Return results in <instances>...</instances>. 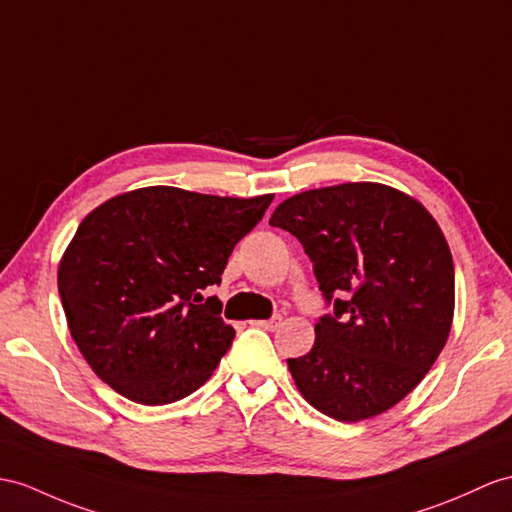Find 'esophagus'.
<instances>
[{
  "mask_svg": "<svg viewBox=\"0 0 512 512\" xmlns=\"http://www.w3.org/2000/svg\"><path fill=\"white\" fill-rule=\"evenodd\" d=\"M280 323H282V317H280V315H273L271 319H260V321H254V326L263 328V330H276V328H280Z\"/></svg>",
  "mask_w": 512,
  "mask_h": 512,
  "instance_id": "1",
  "label": "esophagus"
}]
</instances>
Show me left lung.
Here are the masks:
<instances>
[{"instance_id": "left-lung-1", "label": "left lung", "mask_w": 512, "mask_h": 512, "mask_svg": "<svg viewBox=\"0 0 512 512\" xmlns=\"http://www.w3.org/2000/svg\"><path fill=\"white\" fill-rule=\"evenodd\" d=\"M269 223L304 245L334 306L317 321L313 350L286 360L304 400L347 423L402 402L454 319V263L439 223L415 197L378 182L293 195Z\"/></svg>"}]
</instances>
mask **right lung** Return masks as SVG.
<instances>
[{"instance_id":"right-lung-1","label":"right lung","mask_w":512,"mask_h":512,"mask_svg":"<svg viewBox=\"0 0 512 512\" xmlns=\"http://www.w3.org/2000/svg\"><path fill=\"white\" fill-rule=\"evenodd\" d=\"M271 199L145 186L84 217L60 258L58 293L99 378L136 404L162 406L213 376L234 328L204 291Z\"/></svg>"}]
</instances>
